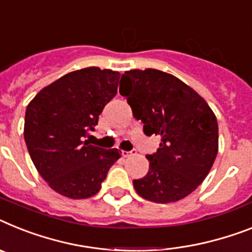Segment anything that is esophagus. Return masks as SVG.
<instances>
[{
  "instance_id": "obj_1",
  "label": "esophagus",
  "mask_w": 252,
  "mask_h": 252,
  "mask_svg": "<svg viewBox=\"0 0 252 252\" xmlns=\"http://www.w3.org/2000/svg\"><path fill=\"white\" fill-rule=\"evenodd\" d=\"M136 154H137L136 150H132V151H123L122 152V155L124 156V158H129V156L136 155Z\"/></svg>"
}]
</instances>
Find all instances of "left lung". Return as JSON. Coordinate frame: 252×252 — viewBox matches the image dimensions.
Instances as JSON below:
<instances>
[{"label": "left lung", "instance_id": "left-lung-1", "mask_svg": "<svg viewBox=\"0 0 252 252\" xmlns=\"http://www.w3.org/2000/svg\"><path fill=\"white\" fill-rule=\"evenodd\" d=\"M122 96L146 136H160L150 168L133 186L141 197L158 204L185 198L201 185L218 154V122L206 101L181 79L156 70H129L122 77Z\"/></svg>", "mask_w": 252, "mask_h": 252}]
</instances>
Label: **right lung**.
<instances>
[{
    "mask_svg": "<svg viewBox=\"0 0 252 252\" xmlns=\"http://www.w3.org/2000/svg\"><path fill=\"white\" fill-rule=\"evenodd\" d=\"M119 78L118 71L96 66L71 71L44 87L27 106L24 139L32 161L65 197L94 196L120 158L118 149H101L84 139L118 92Z\"/></svg>",
    "mask_w": 252,
    "mask_h": 252,
    "instance_id": "obj_1",
    "label": "right lung"
}]
</instances>
